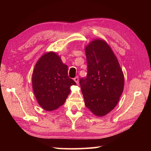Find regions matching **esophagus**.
Masks as SVG:
<instances>
[{"label": "esophagus", "instance_id": "esophagus-1", "mask_svg": "<svg viewBox=\"0 0 151 151\" xmlns=\"http://www.w3.org/2000/svg\"><path fill=\"white\" fill-rule=\"evenodd\" d=\"M74 81L76 82V84H78V76H76L75 78H74Z\"/></svg>", "mask_w": 151, "mask_h": 151}]
</instances>
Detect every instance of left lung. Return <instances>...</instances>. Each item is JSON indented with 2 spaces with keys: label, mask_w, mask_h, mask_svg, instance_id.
Returning a JSON list of instances; mask_svg holds the SVG:
<instances>
[{
  "label": "left lung",
  "mask_w": 151,
  "mask_h": 151,
  "mask_svg": "<svg viewBox=\"0 0 151 151\" xmlns=\"http://www.w3.org/2000/svg\"><path fill=\"white\" fill-rule=\"evenodd\" d=\"M85 52L87 75L80 79L85 105L96 116H104L116 106L123 92V73L104 40H93L85 47Z\"/></svg>",
  "instance_id": "8db88e82"
}]
</instances>
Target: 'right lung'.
<instances>
[{
	"label": "right lung",
	"mask_w": 151,
	"mask_h": 151,
	"mask_svg": "<svg viewBox=\"0 0 151 151\" xmlns=\"http://www.w3.org/2000/svg\"><path fill=\"white\" fill-rule=\"evenodd\" d=\"M32 89L39 105L47 111L65 103L70 86L76 84L68 76V66L54 52L43 55L36 64L32 76Z\"/></svg>",
	"instance_id": "1"
}]
</instances>
